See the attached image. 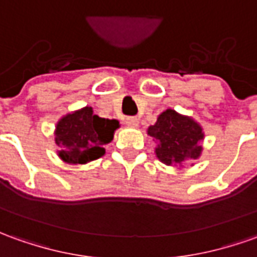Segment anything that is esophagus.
<instances>
[{
    "label": "esophagus",
    "instance_id": "esophagus-1",
    "mask_svg": "<svg viewBox=\"0 0 257 257\" xmlns=\"http://www.w3.org/2000/svg\"><path fill=\"white\" fill-rule=\"evenodd\" d=\"M125 124L130 127H139V118L137 117H127L125 118Z\"/></svg>",
    "mask_w": 257,
    "mask_h": 257
}]
</instances>
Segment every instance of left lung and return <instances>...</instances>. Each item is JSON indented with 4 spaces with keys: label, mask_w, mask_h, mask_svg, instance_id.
<instances>
[{
    "label": "left lung",
    "mask_w": 257,
    "mask_h": 257,
    "mask_svg": "<svg viewBox=\"0 0 257 257\" xmlns=\"http://www.w3.org/2000/svg\"><path fill=\"white\" fill-rule=\"evenodd\" d=\"M147 134L155 141V157L168 166L183 168L194 159H199L203 152L201 141L204 130L199 121L173 109H166L155 124L147 128ZM192 164L190 166H193Z\"/></svg>",
    "instance_id": "1"
}]
</instances>
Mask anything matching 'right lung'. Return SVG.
Segmentation results:
<instances>
[{
    "instance_id": "add662e5",
    "label": "right lung",
    "mask_w": 257,
    "mask_h": 257,
    "mask_svg": "<svg viewBox=\"0 0 257 257\" xmlns=\"http://www.w3.org/2000/svg\"><path fill=\"white\" fill-rule=\"evenodd\" d=\"M118 127V120L99 117L91 106L67 113L54 128L58 158L70 165H85L103 157V146L113 140Z\"/></svg>"
}]
</instances>
